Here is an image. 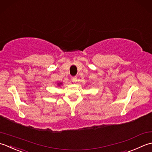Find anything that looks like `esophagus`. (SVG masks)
<instances>
[{"label": "esophagus", "mask_w": 152, "mask_h": 152, "mask_svg": "<svg viewBox=\"0 0 152 152\" xmlns=\"http://www.w3.org/2000/svg\"><path fill=\"white\" fill-rule=\"evenodd\" d=\"M72 80L73 82H76L77 80V78L76 77H72Z\"/></svg>", "instance_id": "esophagus-1"}]
</instances>
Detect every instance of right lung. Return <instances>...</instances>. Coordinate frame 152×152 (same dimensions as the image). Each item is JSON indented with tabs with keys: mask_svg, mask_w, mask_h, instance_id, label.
I'll return each mask as SVG.
<instances>
[{
	"mask_svg": "<svg viewBox=\"0 0 152 152\" xmlns=\"http://www.w3.org/2000/svg\"><path fill=\"white\" fill-rule=\"evenodd\" d=\"M62 85V83H58V86H60V85Z\"/></svg>",
	"mask_w": 152,
	"mask_h": 152,
	"instance_id": "add662e5",
	"label": "right lung"
}]
</instances>
